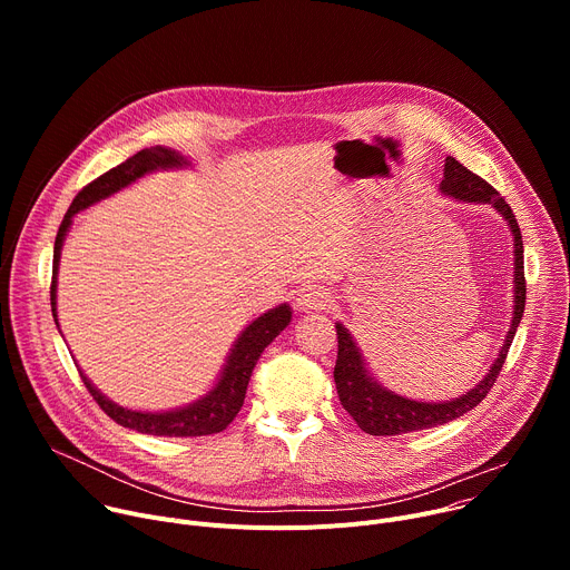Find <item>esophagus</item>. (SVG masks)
<instances>
[{
	"mask_svg": "<svg viewBox=\"0 0 570 570\" xmlns=\"http://www.w3.org/2000/svg\"><path fill=\"white\" fill-rule=\"evenodd\" d=\"M334 297L324 291V288H317V286H308V288H302L299 295L295 297V306L297 311H322L332 306Z\"/></svg>",
	"mask_w": 570,
	"mask_h": 570,
	"instance_id": "esophagus-1",
	"label": "esophagus"
}]
</instances>
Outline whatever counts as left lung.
Listing matches in <instances>:
<instances>
[{"instance_id": "8db88e82", "label": "left lung", "mask_w": 570, "mask_h": 570, "mask_svg": "<svg viewBox=\"0 0 570 570\" xmlns=\"http://www.w3.org/2000/svg\"><path fill=\"white\" fill-rule=\"evenodd\" d=\"M440 191L444 196H451L455 200L466 203H490L510 225L514 236V313L510 332L505 336V343L499 352V358L484 374V379L469 390L466 394L442 401V403H426V401H413L409 396H399L390 392L387 387L379 385L370 372L365 370L363 356L352 338V334L336 322V336H338V358L334 367V381L338 390V399L343 409L354 417V422L370 435H401L424 431L433 426H442L446 422H453L455 417H462L471 409L487 396L497 383L503 363L508 358L510 345L514 341L517 327L523 317L525 308V273H523V240L519 223L505 203V198L480 176L471 174L466 167H462L455 157H446L444 161V180L440 185Z\"/></svg>"}]
</instances>
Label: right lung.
Listing matches in <instances>:
<instances>
[{
  "instance_id": "add662e5",
  "label": "right lung",
  "mask_w": 570,
  "mask_h": 570,
  "mask_svg": "<svg viewBox=\"0 0 570 570\" xmlns=\"http://www.w3.org/2000/svg\"><path fill=\"white\" fill-rule=\"evenodd\" d=\"M189 161L165 146H153L135 153L126 161H121L119 167L110 169L108 174L99 176L92 180L88 187L78 191V196L71 200L60 229L56 234L53 243V277H51V313L56 317V275H58V262H60V250H62V240L67 236V229L71 225L73 214L83 212L86 207L117 194L119 189L132 185L137 178L157 171V169H178L187 167ZM291 322V306L279 304L257 320H253L243 334L236 338L227 363L223 367V374L218 383L214 385L212 392L200 396L198 401L185 405V409L167 411V413H139V411H128L104 396L92 381L80 372V379H83L86 387L95 396V401L101 405V411L121 424L124 429H132L137 433H148V435H161V438H200V435H212L220 433L229 426V422L236 417L240 411L243 399H246L248 381L253 376V370L262 356V352L286 330V324ZM58 324V322H56Z\"/></svg>"
}]
</instances>
